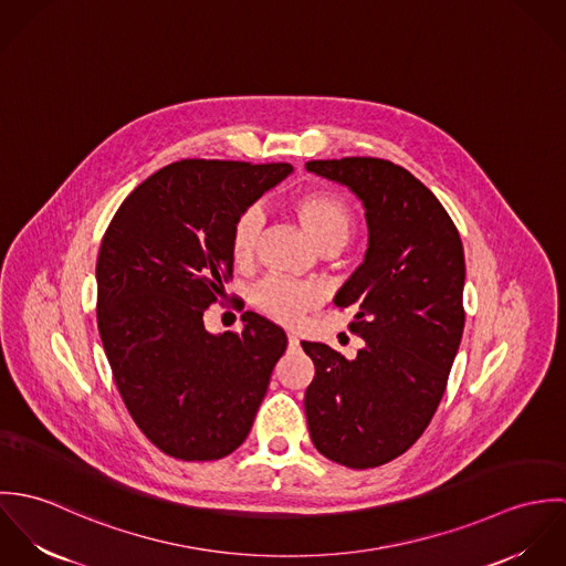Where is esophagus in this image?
Instances as JSON below:
<instances>
[{
  "instance_id": "34e87169",
  "label": "esophagus",
  "mask_w": 566,
  "mask_h": 566,
  "mask_svg": "<svg viewBox=\"0 0 566 566\" xmlns=\"http://www.w3.org/2000/svg\"><path fill=\"white\" fill-rule=\"evenodd\" d=\"M287 344H290V348H296L298 346V337L294 333H287Z\"/></svg>"
}]
</instances>
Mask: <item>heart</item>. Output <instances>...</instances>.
I'll use <instances>...</instances> for the list:
<instances>
[{"mask_svg": "<svg viewBox=\"0 0 566 566\" xmlns=\"http://www.w3.org/2000/svg\"><path fill=\"white\" fill-rule=\"evenodd\" d=\"M292 211L321 252L342 250L355 231V211L333 191H303L292 198ZM261 227L263 213L259 207H245L235 218L231 229V254L238 263L252 259ZM323 298L318 285L285 276H268L252 292L254 305L272 321L283 324L301 323L310 312L321 307Z\"/></svg>", "mask_w": 566, "mask_h": 566, "instance_id": "b5f03b06", "label": "heart"}]
</instances>
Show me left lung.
I'll return each instance as SVG.
<instances>
[{
  "instance_id": "left-lung-1",
  "label": "left lung",
  "mask_w": 566,
  "mask_h": 566,
  "mask_svg": "<svg viewBox=\"0 0 566 566\" xmlns=\"http://www.w3.org/2000/svg\"><path fill=\"white\" fill-rule=\"evenodd\" d=\"M366 207L368 252L337 292L364 337L355 359L301 342L316 366L305 392L314 447L348 469L392 462L422 436L447 390L464 331V248L440 200L405 167L375 157L310 161Z\"/></svg>"
}]
</instances>
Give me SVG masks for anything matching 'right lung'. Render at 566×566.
Instances as JSON below:
<instances>
[{
  "mask_svg": "<svg viewBox=\"0 0 566 566\" xmlns=\"http://www.w3.org/2000/svg\"><path fill=\"white\" fill-rule=\"evenodd\" d=\"M290 171V163H171L128 193L102 238L104 353L133 420L169 458L233 453L285 353V331L259 314L222 335L202 316L233 279L235 218Z\"/></svg>",
  "mask_w": 566,
  "mask_h": 566,
  "instance_id": "obj_1",
  "label": "right lung"
}]
</instances>
